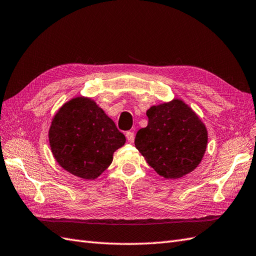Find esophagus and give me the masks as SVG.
Instances as JSON below:
<instances>
[{"instance_id":"34e87169","label":"esophagus","mask_w":256,"mask_h":256,"mask_svg":"<svg viewBox=\"0 0 256 256\" xmlns=\"http://www.w3.org/2000/svg\"><path fill=\"white\" fill-rule=\"evenodd\" d=\"M126 138H127L129 144H132L134 140V134L132 132H126Z\"/></svg>"}]
</instances>
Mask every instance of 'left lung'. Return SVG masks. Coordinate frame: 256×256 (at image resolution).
Segmentation results:
<instances>
[{"label": "left lung", "mask_w": 256, "mask_h": 256, "mask_svg": "<svg viewBox=\"0 0 256 256\" xmlns=\"http://www.w3.org/2000/svg\"><path fill=\"white\" fill-rule=\"evenodd\" d=\"M148 126L134 146L148 164L166 180L180 178L200 166L208 144L206 124L183 100L174 98L146 110Z\"/></svg>", "instance_id": "obj_1"}]
</instances>
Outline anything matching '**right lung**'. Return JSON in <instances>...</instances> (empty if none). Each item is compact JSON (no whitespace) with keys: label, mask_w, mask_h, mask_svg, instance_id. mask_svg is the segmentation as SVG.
<instances>
[{"label":"right lung","mask_w":256,"mask_h":256,"mask_svg":"<svg viewBox=\"0 0 256 256\" xmlns=\"http://www.w3.org/2000/svg\"><path fill=\"white\" fill-rule=\"evenodd\" d=\"M49 146L54 160L70 174L96 180L112 162L124 136L96 102L76 96L62 105L51 122Z\"/></svg>","instance_id":"1"}]
</instances>
